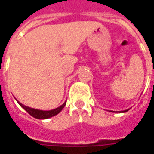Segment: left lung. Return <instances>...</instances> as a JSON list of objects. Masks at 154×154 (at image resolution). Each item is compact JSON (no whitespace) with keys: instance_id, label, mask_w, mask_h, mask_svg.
<instances>
[{"instance_id":"obj_1","label":"left lung","mask_w":154,"mask_h":154,"mask_svg":"<svg viewBox=\"0 0 154 154\" xmlns=\"http://www.w3.org/2000/svg\"><path fill=\"white\" fill-rule=\"evenodd\" d=\"M125 111H127V110H124V111H121V112H125Z\"/></svg>"}]
</instances>
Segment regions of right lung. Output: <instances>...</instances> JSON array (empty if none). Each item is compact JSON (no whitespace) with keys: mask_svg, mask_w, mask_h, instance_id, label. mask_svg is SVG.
<instances>
[{"mask_svg":"<svg viewBox=\"0 0 154 154\" xmlns=\"http://www.w3.org/2000/svg\"><path fill=\"white\" fill-rule=\"evenodd\" d=\"M18 101V100H17ZM18 103L20 105V106L23 107L27 112H28L30 116H32L33 117H35L36 119H48V118H50L52 116H54L57 115V114L60 112L61 110L63 109V107L65 106L66 105V102H64L61 106L57 107L56 109L52 110H48V111H44V110H35V109H33V108H29V107H27L22 105L21 103H20L18 101Z\"/></svg>","mask_w":154,"mask_h":154,"instance_id":"obj_1","label":"right lung"}]
</instances>
